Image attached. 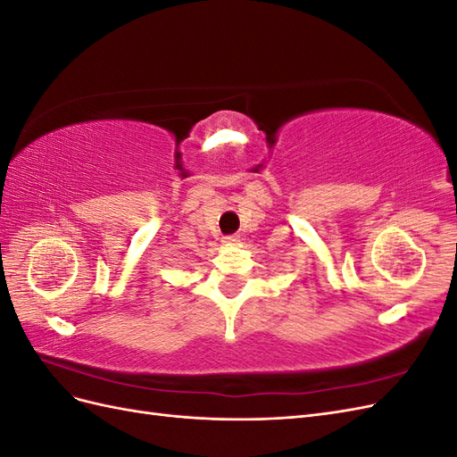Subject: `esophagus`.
<instances>
[{
    "mask_svg": "<svg viewBox=\"0 0 457 457\" xmlns=\"http://www.w3.org/2000/svg\"><path fill=\"white\" fill-rule=\"evenodd\" d=\"M238 242H240V237H237V234H232V237H225L223 238L225 245H234V244H238Z\"/></svg>",
    "mask_w": 457,
    "mask_h": 457,
    "instance_id": "1",
    "label": "esophagus"
}]
</instances>
